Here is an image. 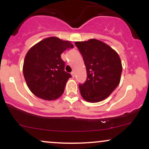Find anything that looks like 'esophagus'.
I'll return each instance as SVG.
<instances>
[{"label": "esophagus", "mask_w": 149, "mask_h": 149, "mask_svg": "<svg viewBox=\"0 0 149 149\" xmlns=\"http://www.w3.org/2000/svg\"><path fill=\"white\" fill-rule=\"evenodd\" d=\"M71 76H72L73 78H74V77H75V72H74V71H73V72H71Z\"/></svg>", "instance_id": "1"}]
</instances>
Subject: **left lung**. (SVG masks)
Instances as JSON below:
<instances>
[{"mask_svg":"<svg viewBox=\"0 0 149 149\" xmlns=\"http://www.w3.org/2000/svg\"><path fill=\"white\" fill-rule=\"evenodd\" d=\"M83 56L88 78L79 85L80 95L85 101L95 103L105 100L120 81L123 67L118 53L97 39L76 42Z\"/></svg>","mask_w":149,"mask_h":149,"instance_id":"obj_1","label":"left lung"}]
</instances>
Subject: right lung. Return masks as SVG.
I'll use <instances>...</instances> for the list:
<instances>
[{
	"instance_id": "add662e5",
	"label": "right lung",
	"mask_w": 149,
	"mask_h": 149,
	"mask_svg": "<svg viewBox=\"0 0 149 149\" xmlns=\"http://www.w3.org/2000/svg\"><path fill=\"white\" fill-rule=\"evenodd\" d=\"M72 47L71 42L57 37L47 38L31 47L24 61L23 73L33 95L48 101L62 95L71 75L64 71L61 54Z\"/></svg>"
}]
</instances>
